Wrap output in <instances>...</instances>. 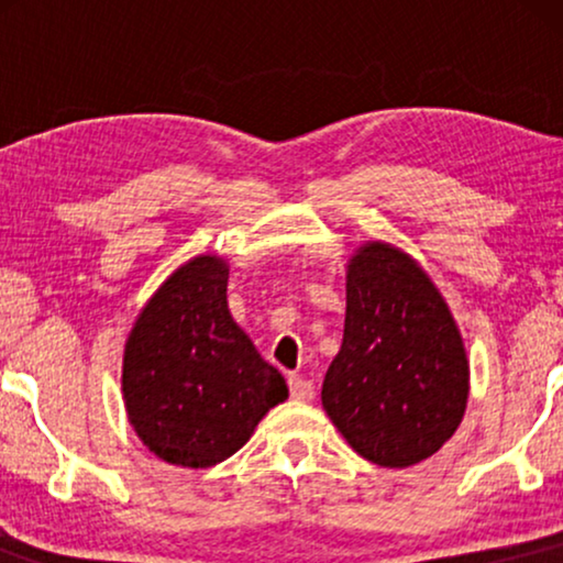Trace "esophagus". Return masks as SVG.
I'll return each mask as SVG.
<instances>
[{
    "instance_id": "34e87169",
    "label": "esophagus",
    "mask_w": 563,
    "mask_h": 563,
    "mask_svg": "<svg viewBox=\"0 0 563 563\" xmlns=\"http://www.w3.org/2000/svg\"><path fill=\"white\" fill-rule=\"evenodd\" d=\"M289 395H291V399H299V402H310V399L314 397L312 382H307V379H302V376L291 374L289 376Z\"/></svg>"
}]
</instances>
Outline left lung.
Returning <instances> with one entry per match:
<instances>
[{
  "instance_id": "1",
  "label": "left lung",
  "mask_w": 563,
  "mask_h": 563,
  "mask_svg": "<svg viewBox=\"0 0 563 563\" xmlns=\"http://www.w3.org/2000/svg\"><path fill=\"white\" fill-rule=\"evenodd\" d=\"M468 361L430 276L395 245L372 241L345 272L343 343L322 382L328 418L366 461L405 468L456 433Z\"/></svg>"
}]
</instances>
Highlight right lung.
I'll list each match as a JSON object with an SVG mask.
<instances>
[{"instance_id": "add662e5", "label": "right lung", "mask_w": 563, "mask_h": 563, "mask_svg": "<svg viewBox=\"0 0 563 563\" xmlns=\"http://www.w3.org/2000/svg\"><path fill=\"white\" fill-rule=\"evenodd\" d=\"M228 264L197 256L137 314L122 356L130 426L166 464L207 468L243 449L289 397L228 310Z\"/></svg>"}]
</instances>
